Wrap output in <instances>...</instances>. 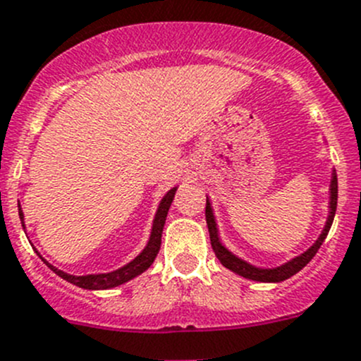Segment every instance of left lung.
Segmentation results:
<instances>
[{
    "mask_svg": "<svg viewBox=\"0 0 361 361\" xmlns=\"http://www.w3.org/2000/svg\"><path fill=\"white\" fill-rule=\"evenodd\" d=\"M337 194H338V187H337V174L334 173L331 176V185H330V215H328L326 220V226H324L323 233L321 236L317 238L316 243L309 248L307 252H303L302 255L295 257L293 261L286 262V264L279 266V268L274 269H262V268H255V266L248 264L245 262L243 259L236 257V255L231 254L219 240V231H216V224H215V216H213L212 212V204L209 201L206 199V224H208V231H209V241H212V247L215 255L219 257V261L222 262L226 268H229L231 271L234 274L241 275L245 279H250V281H257V282H282L286 279L293 277L295 274H298L300 269L303 266H307L310 262V259L316 255V252L319 250V247L323 245L324 238H326L328 231H330L331 222H334V216H335V209H337Z\"/></svg>",
    "mask_w": 361,
    "mask_h": 361,
    "instance_id": "1",
    "label": "left lung"
}]
</instances>
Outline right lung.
Segmentation results:
<instances>
[{
	"label": "right lung",
	"instance_id": "add662e5",
	"mask_svg": "<svg viewBox=\"0 0 361 361\" xmlns=\"http://www.w3.org/2000/svg\"><path fill=\"white\" fill-rule=\"evenodd\" d=\"M174 194H176V188H171V190L164 195V199L160 201L159 209H157L155 220H153V229H152V236H149L148 245H146L145 250H142L141 254L134 259V261H130L127 266H123V268L116 269V271H111V274L82 275V277H75V275H68V274H65V271H61V269L54 268V266L49 264L47 261H44V262L52 269V271H54L56 275H59V277L65 279L66 282H70V284H73V286H79V288H82V289H111V288H116V286H121V284H125V282L132 281L134 277L141 275L142 271H146V269L153 264L157 254H159L160 243H162L164 224H166V216H167V212H169L171 202H173V199H174ZM19 219L24 220L20 204H19ZM23 227H24V224H23Z\"/></svg>",
	"mask_w": 361,
	"mask_h": 361
}]
</instances>
